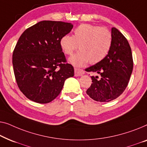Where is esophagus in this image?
<instances>
[{
	"label": "esophagus",
	"mask_w": 147,
	"mask_h": 147,
	"mask_svg": "<svg viewBox=\"0 0 147 147\" xmlns=\"http://www.w3.org/2000/svg\"><path fill=\"white\" fill-rule=\"evenodd\" d=\"M84 73V70L81 69H78V68H74V76H81Z\"/></svg>",
	"instance_id": "34e87169"
}]
</instances>
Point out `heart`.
I'll return each mask as SVG.
<instances>
[{"mask_svg": "<svg viewBox=\"0 0 147 147\" xmlns=\"http://www.w3.org/2000/svg\"><path fill=\"white\" fill-rule=\"evenodd\" d=\"M113 42L112 33L106 28L82 24L75 28L74 34L64 35L60 41L62 50L67 55H72L78 47L80 51L69 59L75 67H83L88 62L96 64L108 55Z\"/></svg>", "mask_w": 147, "mask_h": 147, "instance_id": "1", "label": "heart"}]
</instances>
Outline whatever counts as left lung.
<instances>
[{
	"instance_id": "obj_1",
	"label": "left lung",
	"mask_w": 147,
	"mask_h": 147,
	"mask_svg": "<svg viewBox=\"0 0 147 147\" xmlns=\"http://www.w3.org/2000/svg\"><path fill=\"white\" fill-rule=\"evenodd\" d=\"M113 42L104 59L85 69L100 74L91 76V85L86 90L90 98L98 102L117 98L127 88L133 69L131 49L127 39L117 28H112Z\"/></svg>"
}]
</instances>
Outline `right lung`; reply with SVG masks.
<instances>
[{
    "instance_id": "1",
    "label": "right lung",
    "mask_w": 147,
    "mask_h": 147,
    "mask_svg": "<svg viewBox=\"0 0 147 147\" xmlns=\"http://www.w3.org/2000/svg\"><path fill=\"white\" fill-rule=\"evenodd\" d=\"M69 22L43 20L20 35L12 54L17 85L26 98L45 104L60 94L65 80L74 76L60 41L71 32Z\"/></svg>"
}]
</instances>
